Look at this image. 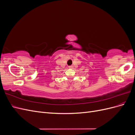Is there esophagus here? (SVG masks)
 <instances>
[{
  "label": "esophagus",
  "mask_w": 135,
  "mask_h": 135,
  "mask_svg": "<svg viewBox=\"0 0 135 135\" xmlns=\"http://www.w3.org/2000/svg\"><path fill=\"white\" fill-rule=\"evenodd\" d=\"M69 68H73V66H69Z\"/></svg>",
  "instance_id": "1"
}]
</instances>
